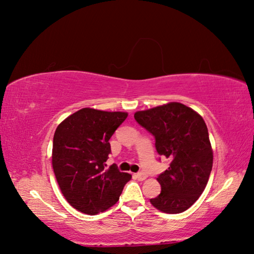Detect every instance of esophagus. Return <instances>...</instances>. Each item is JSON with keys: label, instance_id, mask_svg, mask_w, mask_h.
I'll use <instances>...</instances> for the list:
<instances>
[{"label": "esophagus", "instance_id": "1", "mask_svg": "<svg viewBox=\"0 0 254 254\" xmlns=\"http://www.w3.org/2000/svg\"><path fill=\"white\" fill-rule=\"evenodd\" d=\"M135 178H137L139 181H142V180L146 179L147 175H146V173H143V172H138L137 175H135Z\"/></svg>", "mask_w": 254, "mask_h": 254}]
</instances>
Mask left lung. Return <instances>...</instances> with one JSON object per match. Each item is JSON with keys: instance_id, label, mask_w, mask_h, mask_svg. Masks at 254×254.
Listing matches in <instances>:
<instances>
[{"instance_id": "1", "label": "left lung", "mask_w": 254, "mask_h": 254, "mask_svg": "<svg viewBox=\"0 0 254 254\" xmlns=\"http://www.w3.org/2000/svg\"><path fill=\"white\" fill-rule=\"evenodd\" d=\"M134 119L154 135L157 153L170 161L168 170L157 177L161 194L150 203L165 213L186 211L202 195L213 164L205 122L180 103L137 112Z\"/></svg>"}]
</instances>
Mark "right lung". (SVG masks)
<instances>
[{
	"label": "right lung",
	"instance_id": "right-lung-1",
	"mask_svg": "<svg viewBox=\"0 0 254 254\" xmlns=\"http://www.w3.org/2000/svg\"><path fill=\"white\" fill-rule=\"evenodd\" d=\"M127 113L82 108L56 128L52 168L60 190L71 206L94 215L114 205L131 175L116 165L106 169L109 139Z\"/></svg>",
	"mask_w": 254,
	"mask_h": 254
}]
</instances>
